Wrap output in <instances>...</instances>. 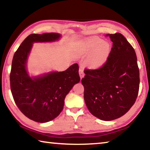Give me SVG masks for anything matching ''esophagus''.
<instances>
[{"instance_id":"esophagus-1","label":"esophagus","mask_w":150,"mask_h":150,"mask_svg":"<svg viewBox=\"0 0 150 150\" xmlns=\"http://www.w3.org/2000/svg\"><path fill=\"white\" fill-rule=\"evenodd\" d=\"M79 75H80V77L81 78H83V77H84L85 73H84V71H83V68H80L79 71Z\"/></svg>"}]
</instances>
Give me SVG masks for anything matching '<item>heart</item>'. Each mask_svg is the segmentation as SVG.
Instances as JSON below:
<instances>
[{"mask_svg":"<svg viewBox=\"0 0 150 150\" xmlns=\"http://www.w3.org/2000/svg\"><path fill=\"white\" fill-rule=\"evenodd\" d=\"M83 54H88L91 52L87 60V64L91 67L102 66L107 59L110 54V47L107 42H103L99 38H93L83 45L81 47Z\"/></svg>","mask_w":150,"mask_h":150,"instance_id":"obj_1","label":"heart"}]
</instances>
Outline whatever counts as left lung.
Returning a JSON list of instances; mask_svg holds the SVG:
<instances>
[{
	"label": "left lung",
	"instance_id": "1",
	"mask_svg": "<svg viewBox=\"0 0 150 150\" xmlns=\"http://www.w3.org/2000/svg\"><path fill=\"white\" fill-rule=\"evenodd\" d=\"M112 47L106 62L95 69H85L81 79L84 99L93 116L110 121L121 117L138 97L139 72L135 50L120 33L108 34Z\"/></svg>",
	"mask_w": 150,
	"mask_h": 150
}]
</instances>
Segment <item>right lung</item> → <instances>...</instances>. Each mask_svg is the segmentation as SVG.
<instances>
[{
  "label": "right lung",
  "mask_w": 150,
  "mask_h": 150,
  "mask_svg": "<svg viewBox=\"0 0 150 150\" xmlns=\"http://www.w3.org/2000/svg\"><path fill=\"white\" fill-rule=\"evenodd\" d=\"M61 36L57 33L30 34L14 55L10 81L14 100L24 115L37 122H46L62 111L66 95L80 81L77 63L62 72H53L30 78L26 71L28 55L34 42H54Z\"/></svg>",
  "instance_id": "add662e5"
}]
</instances>
